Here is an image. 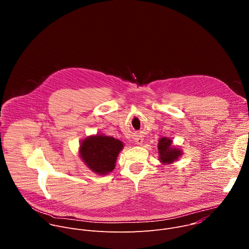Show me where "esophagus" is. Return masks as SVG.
<instances>
[{"instance_id":"1","label":"esophagus","mask_w":249,"mask_h":249,"mask_svg":"<svg viewBox=\"0 0 249 249\" xmlns=\"http://www.w3.org/2000/svg\"><path fill=\"white\" fill-rule=\"evenodd\" d=\"M135 142H136L137 145H141L142 143H143V139H142V138H137V139L135 140Z\"/></svg>"}]
</instances>
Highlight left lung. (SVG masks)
<instances>
[{"label":"left lung","instance_id":"obj_1","mask_svg":"<svg viewBox=\"0 0 249 249\" xmlns=\"http://www.w3.org/2000/svg\"><path fill=\"white\" fill-rule=\"evenodd\" d=\"M172 142L167 138H161L159 141V155L160 160L162 163H172L174 160L181 156V151L171 147Z\"/></svg>","mask_w":249,"mask_h":249}]
</instances>
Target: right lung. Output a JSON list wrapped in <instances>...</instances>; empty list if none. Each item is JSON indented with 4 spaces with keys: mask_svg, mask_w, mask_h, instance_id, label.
I'll return each instance as SVG.
<instances>
[{
    "mask_svg": "<svg viewBox=\"0 0 249 249\" xmlns=\"http://www.w3.org/2000/svg\"><path fill=\"white\" fill-rule=\"evenodd\" d=\"M123 149L121 141L104 135L85 139L80 149L84 162L97 174H107L115 167L119 152Z\"/></svg>",
    "mask_w": 249,
    "mask_h": 249,
    "instance_id": "right-lung-1",
    "label": "right lung"
}]
</instances>
